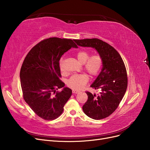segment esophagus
<instances>
[{
    "label": "esophagus",
    "mask_w": 150,
    "mask_h": 150,
    "mask_svg": "<svg viewBox=\"0 0 150 150\" xmlns=\"http://www.w3.org/2000/svg\"><path fill=\"white\" fill-rule=\"evenodd\" d=\"M79 93V91L74 90V89L72 90V93H73V94H78V93Z\"/></svg>",
    "instance_id": "34e87169"
}]
</instances>
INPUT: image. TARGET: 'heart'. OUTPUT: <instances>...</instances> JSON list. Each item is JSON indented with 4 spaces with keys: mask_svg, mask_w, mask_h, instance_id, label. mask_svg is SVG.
Returning a JSON list of instances; mask_svg holds the SVG:
<instances>
[{
    "mask_svg": "<svg viewBox=\"0 0 150 150\" xmlns=\"http://www.w3.org/2000/svg\"><path fill=\"white\" fill-rule=\"evenodd\" d=\"M78 61L84 64V69L88 72L91 78L96 76L100 72L103 66V58L99 54L91 56V52L87 50H81L76 54ZM59 67L62 72H64L63 59L59 62ZM89 81V77L86 74H74L67 81V86L73 89L83 88Z\"/></svg>",
    "mask_w": 150,
    "mask_h": 150,
    "instance_id": "1",
    "label": "heart"
}]
</instances>
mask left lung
Masks as SVG:
<instances>
[{
	"mask_svg": "<svg viewBox=\"0 0 150 150\" xmlns=\"http://www.w3.org/2000/svg\"><path fill=\"white\" fill-rule=\"evenodd\" d=\"M78 46L95 48L103 58V68L91 87L99 94L86 91L88 100L83 106L85 114L94 120L110 116L119 106L128 86V75L120 54L111 45L97 38L74 39Z\"/></svg>",
	"mask_w": 150,
	"mask_h": 150,
	"instance_id": "1",
	"label": "left lung"
}]
</instances>
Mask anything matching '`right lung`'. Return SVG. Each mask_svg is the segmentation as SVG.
<instances>
[{"instance_id": "right-lung-1", "label": "right lung", "mask_w": 150, "mask_h": 150, "mask_svg": "<svg viewBox=\"0 0 150 150\" xmlns=\"http://www.w3.org/2000/svg\"><path fill=\"white\" fill-rule=\"evenodd\" d=\"M71 47L78 48L72 39L50 38L30 49L20 72L21 88L25 101L42 119L51 121L59 116L72 90L64 87L59 60Z\"/></svg>"}]
</instances>
